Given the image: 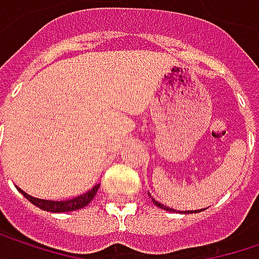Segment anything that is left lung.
Returning a JSON list of instances; mask_svg holds the SVG:
<instances>
[{
    "mask_svg": "<svg viewBox=\"0 0 259 259\" xmlns=\"http://www.w3.org/2000/svg\"><path fill=\"white\" fill-rule=\"evenodd\" d=\"M150 197H151V194H150ZM151 200H153V203H154V204H155V206H158V207H161V209H164V210H169V212H170V210H172V209H170V207H167V206H164V204H163V203H160V201H157V200L153 199V197H151ZM174 212H175V209H174ZM199 212H201V210H200V209H199ZM179 213H182V212H181V210H179ZM184 213H193V210H188V212H187V210H185V212H184ZM194 213H197V210H194Z\"/></svg>",
    "mask_w": 259,
    "mask_h": 259,
    "instance_id": "obj_1",
    "label": "left lung"
}]
</instances>
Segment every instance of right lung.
Returning <instances> with one entry per match:
<instances>
[{
    "label": "right lung",
    "mask_w": 259,
    "mask_h": 259,
    "mask_svg": "<svg viewBox=\"0 0 259 259\" xmlns=\"http://www.w3.org/2000/svg\"><path fill=\"white\" fill-rule=\"evenodd\" d=\"M98 188H99V184L95 185L92 190L85 191L84 194H80L74 199L69 200H44V199H38V197H32L29 196L28 193H25L23 190H20L17 187V190L29 200L32 204H35L36 207L42 209V210H47V212H53V213H60V212H71V210H78V209H82L84 206H87L93 197L96 196L98 193Z\"/></svg>",
    "instance_id": "right-lung-1"
}]
</instances>
